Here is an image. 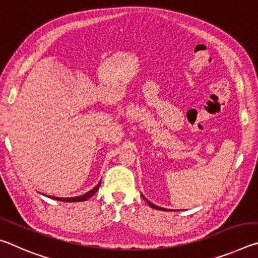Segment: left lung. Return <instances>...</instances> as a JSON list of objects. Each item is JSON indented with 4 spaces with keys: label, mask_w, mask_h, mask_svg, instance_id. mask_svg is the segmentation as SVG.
Here are the masks:
<instances>
[{
    "label": "left lung",
    "mask_w": 258,
    "mask_h": 258,
    "mask_svg": "<svg viewBox=\"0 0 258 258\" xmlns=\"http://www.w3.org/2000/svg\"><path fill=\"white\" fill-rule=\"evenodd\" d=\"M142 198L146 200V202L148 203V205H149V206H150V207H152V208H155V209H159V211H167V209H166V208H161V207H159V206H156V205H154V204H152V203H150V202H149V200H148L147 198H145V196H143V195H142Z\"/></svg>",
    "instance_id": "1"
}]
</instances>
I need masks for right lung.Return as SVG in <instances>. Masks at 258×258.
I'll list each match as a JSON object with an SVG mask.
<instances>
[{
    "label": "right lung",
    "mask_w": 258,
    "mask_h": 258,
    "mask_svg": "<svg viewBox=\"0 0 258 258\" xmlns=\"http://www.w3.org/2000/svg\"><path fill=\"white\" fill-rule=\"evenodd\" d=\"M100 183H101V181H100L97 185H95L92 190H90L89 192H86V194L82 195V196H78V197H72V198H60V197H50L49 198H52L54 200H59V202H64V203H78V202H85V200H87L89 198L92 197V196L95 194V192L98 191L99 186H100ZM47 197V196H46Z\"/></svg>",
    "instance_id": "1"
}]
</instances>
